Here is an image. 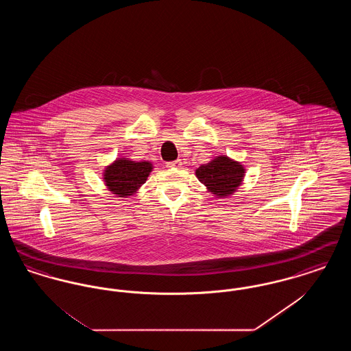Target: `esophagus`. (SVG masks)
Masks as SVG:
<instances>
[{"label": "esophagus", "mask_w": 351, "mask_h": 351, "mask_svg": "<svg viewBox=\"0 0 351 351\" xmlns=\"http://www.w3.org/2000/svg\"><path fill=\"white\" fill-rule=\"evenodd\" d=\"M182 165H183V162L182 160H173V162H168L167 167L168 168H180L182 167Z\"/></svg>", "instance_id": "esophagus-1"}]
</instances>
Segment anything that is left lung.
Instances as JSON below:
<instances>
[{
    "instance_id": "8db88e82",
    "label": "left lung",
    "mask_w": 351,
    "mask_h": 351,
    "mask_svg": "<svg viewBox=\"0 0 351 351\" xmlns=\"http://www.w3.org/2000/svg\"><path fill=\"white\" fill-rule=\"evenodd\" d=\"M196 176L209 192L221 199L233 195L238 189L243 182L245 167L229 156L221 155L197 168Z\"/></svg>"
}]
</instances>
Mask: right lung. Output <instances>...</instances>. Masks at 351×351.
Instances as JSON below:
<instances>
[{
  "label": "right lung",
  "mask_w": 351,
  "mask_h": 351,
  "mask_svg": "<svg viewBox=\"0 0 351 351\" xmlns=\"http://www.w3.org/2000/svg\"><path fill=\"white\" fill-rule=\"evenodd\" d=\"M152 165L150 162H134L118 158L104 171V182L108 189L117 197H129L146 183Z\"/></svg>",
  "instance_id": "1"
}]
</instances>
